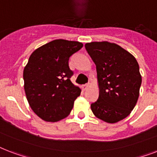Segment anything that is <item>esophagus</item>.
I'll return each mask as SVG.
<instances>
[{
	"label": "esophagus",
	"instance_id": "34e87169",
	"mask_svg": "<svg viewBox=\"0 0 157 157\" xmlns=\"http://www.w3.org/2000/svg\"><path fill=\"white\" fill-rule=\"evenodd\" d=\"M89 87V84H88V83H86V84L82 85V89L87 90V87Z\"/></svg>",
	"mask_w": 157,
	"mask_h": 157
}]
</instances>
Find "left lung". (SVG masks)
Wrapping results in <instances>:
<instances>
[{"label":"left lung","mask_w":157,"mask_h":157,"mask_svg":"<svg viewBox=\"0 0 157 157\" xmlns=\"http://www.w3.org/2000/svg\"><path fill=\"white\" fill-rule=\"evenodd\" d=\"M85 48L95 63L99 98L91 104L96 117L114 124L126 118L139 97L142 77L135 57L115 43L93 42Z\"/></svg>","instance_id":"obj_1"}]
</instances>
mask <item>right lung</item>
Listing matches in <instances>:
<instances>
[{
	"label": "right lung",
	"instance_id": "add662e5",
	"mask_svg": "<svg viewBox=\"0 0 157 157\" xmlns=\"http://www.w3.org/2000/svg\"><path fill=\"white\" fill-rule=\"evenodd\" d=\"M82 43L57 39L33 52L24 70V91L33 112L45 121L56 122L70 115L81 89L72 83L70 57Z\"/></svg>",
	"mask_w": 157,
	"mask_h": 157
}]
</instances>
